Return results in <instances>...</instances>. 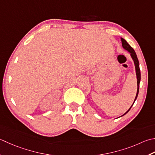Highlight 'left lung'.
<instances>
[{"label": "left lung", "mask_w": 155, "mask_h": 155, "mask_svg": "<svg viewBox=\"0 0 155 155\" xmlns=\"http://www.w3.org/2000/svg\"><path fill=\"white\" fill-rule=\"evenodd\" d=\"M122 47L124 50H126V51H128V52L130 54V56H131V58L133 60V61H134V65H135V70H136V78H137V92H136V97L134 99V103H133V104L132 105L131 107H130L129 110L127 111L125 114H123L122 116H124V115L126 114L128 112L130 111V109L132 107V105H134V102L136 101V99H137V97L138 95V92H139V86H140V67H139V62H138V58L137 56H136V54L135 52V51L134 50V49L130 46V45L128 44V42H127L125 39L124 38H122Z\"/></svg>", "instance_id": "left-lung-1"}]
</instances>
